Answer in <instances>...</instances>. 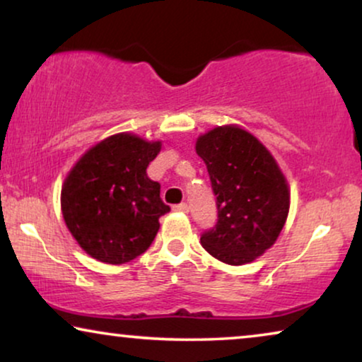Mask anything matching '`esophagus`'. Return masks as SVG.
Here are the masks:
<instances>
[{"instance_id": "esophagus-1", "label": "esophagus", "mask_w": 362, "mask_h": 362, "mask_svg": "<svg viewBox=\"0 0 362 362\" xmlns=\"http://www.w3.org/2000/svg\"><path fill=\"white\" fill-rule=\"evenodd\" d=\"M173 211H176V212H187V211H189V206H187L186 202H181V204L173 206Z\"/></svg>"}]
</instances>
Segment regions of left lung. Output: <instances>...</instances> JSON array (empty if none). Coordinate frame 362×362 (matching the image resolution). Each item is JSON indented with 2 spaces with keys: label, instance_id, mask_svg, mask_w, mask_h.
<instances>
[{
  "label": "left lung",
  "instance_id": "1",
  "mask_svg": "<svg viewBox=\"0 0 362 362\" xmlns=\"http://www.w3.org/2000/svg\"><path fill=\"white\" fill-rule=\"evenodd\" d=\"M196 153L217 196V224L201 235V244L224 264H250L284 229L290 209L286 177L264 143L239 125L202 133Z\"/></svg>",
  "mask_w": 362,
  "mask_h": 362
}]
</instances>
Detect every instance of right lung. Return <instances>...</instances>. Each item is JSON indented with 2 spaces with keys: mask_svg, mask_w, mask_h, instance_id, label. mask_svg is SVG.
Wrapping results in <instances>:
<instances>
[{
  "mask_svg": "<svg viewBox=\"0 0 362 362\" xmlns=\"http://www.w3.org/2000/svg\"><path fill=\"white\" fill-rule=\"evenodd\" d=\"M161 151V141L117 133L78 158L61 191L69 232L92 259L122 265L141 255L170 212L160 197V182L146 168Z\"/></svg>",
  "mask_w": 362,
  "mask_h": 362,
  "instance_id": "add662e5",
  "label": "right lung"
}]
</instances>
